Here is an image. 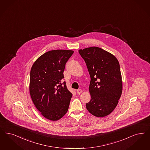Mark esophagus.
I'll use <instances>...</instances> for the list:
<instances>
[{
  "mask_svg": "<svg viewBox=\"0 0 150 150\" xmlns=\"http://www.w3.org/2000/svg\"><path fill=\"white\" fill-rule=\"evenodd\" d=\"M82 92H83V90L81 89H78V90H76V93L78 94H81Z\"/></svg>",
  "mask_w": 150,
  "mask_h": 150,
  "instance_id": "esophagus-1",
  "label": "esophagus"
}]
</instances>
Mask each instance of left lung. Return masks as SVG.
Masks as SVG:
<instances>
[{
    "label": "left lung",
    "mask_w": 150,
    "mask_h": 150,
    "mask_svg": "<svg viewBox=\"0 0 150 150\" xmlns=\"http://www.w3.org/2000/svg\"><path fill=\"white\" fill-rule=\"evenodd\" d=\"M90 74L89 112L97 117L110 114L117 107L122 92V79L119 62L107 51L98 47L79 50Z\"/></svg>",
    "instance_id": "obj_1"
}]
</instances>
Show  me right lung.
Wrapping results in <instances>:
<instances>
[{
	"instance_id": "obj_1",
	"label": "right lung",
	"mask_w": 150,
	"mask_h": 150,
	"mask_svg": "<svg viewBox=\"0 0 150 150\" xmlns=\"http://www.w3.org/2000/svg\"><path fill=\"white\" fill-rule=\"evenodd\" d=\"M72 50H55L40 56L32 66L30 93L36 108L51 120L61 119L68 110L72 93L62 83L67 60Z\"/></svg>"
}]
</instances>
